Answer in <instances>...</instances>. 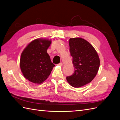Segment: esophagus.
I'll list each match as a JSON object with an SVG mask.
<instances>
[{
  "instance_id": "obj_1",
  "label": "esophagus",
  "mask_w": 120,
  "mask_h": 120,
  "mask_svg": "<svg viewBox=\"0 0 120 120\" xmlns=\"http://www.w3.org/2000/svg\"><path fill=\"white\" fill-rule=\"evenodd\" d=\"M58 65H60V66H62L63 65V63H62V62H60V63L58 64Z\"/></svg>"
}]
</instances>
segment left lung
<instances>
[{
  "mask_svg": "<svg viewBox=\"0 0 120 120\" xmlns=\"http://www.w3.org/2000/svg\"><path fill=\"white\" fill-rule=\"evenodd\" d=\"M69 45L75 71L66 79L71 86L81 87L90 82L96 75L100 65L99 58L93 46L83 38H70Z\"/></svg>",
  "mask_w": 120,
  "mask_h": 120,
  "instance_id": "8db88e82",
  "label": "left lung"
}]
</instances>
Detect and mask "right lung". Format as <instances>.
Segmentation results:
<instances>
[{
    "instance_id": "right-lung-1",
    "label": "right lung",
    "mask_w": 120,
    "mask_h": 120,
    "mask_svg": "<svg viewBox=\"0 0 120 120\" xmlns=\"http://www.w3.org/2000/svg\"><path fill=\"white\" fill-rule=\"evenodd\" d=\"M51 41L38 38L24 49L21 55L20 66L23 75L35 84H41L47 79L55 66L47 53Z\"/></svg>"
}]
</instances>
